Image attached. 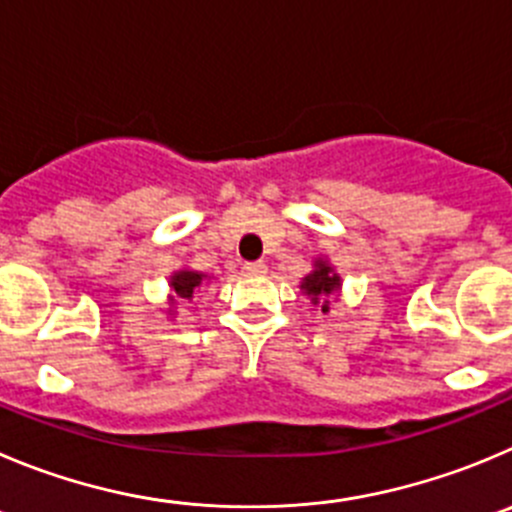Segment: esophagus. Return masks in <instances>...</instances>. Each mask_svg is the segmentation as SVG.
Returning <instances> with one entry per match:
<instances>
[{
	"label": "esophagus",
	"mask_w": 512,
	"mask_h": 512,
	"mask_svg": "<svg viewBox=\"0 0 512 512\" xmlns=\"http://www.w3.org/2000/svg\"><path fill=\"white\" fill-rule=\"evenodd\" d=\"M245 272L247 275H252V278H260V275H265L267 272V265L265 262H247Z\"/></svg>",
	"instance_id": "obj_1"
}]
</instances>
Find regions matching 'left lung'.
I'll return each mask as SVG.
<instances>
[{
	"label": "left lung",
	"mask_w": 512,
	"mask_h": 512,
	"mask_svg": "<svg viewBox=\"0 0 512 512\" xmlns=\"http://www.w3.org/2000/svg\"><path fill=\"white\" fill-rule=\"evenodd\" d=\"M341 275L336 272V267L331 265L328 257H315L313 270L300 280V290L310 298V303L318 305L323 315L331 313V305L336 303L338 295H341Z\"/></svg>",
	"instance_id": "8db88e82"
}]
</instances>
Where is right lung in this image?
Instances as JSON below:
<instances>
[{"label":"right lung","instance_id":"1","mask_svg":"<svg viewBox=\"0 0 512 512\" xmlns=\"http://www.w3.org/2000/svg\"><path fill=\"white\" fill-rule=\"evenodd\" d=\"M204 280H209V275L199 270H191V267H179L169 275V298H166V315H169L171 321L176 318V308H179V300H191L194 293L202 288Z\"/></svg>","mask_w":512,"mask_h":512}]
</instances>
